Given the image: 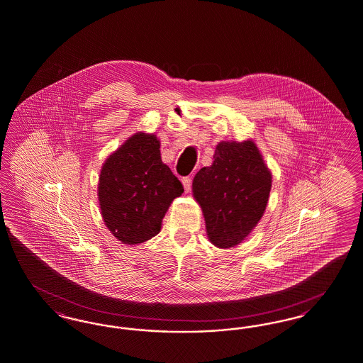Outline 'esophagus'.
Segmentation results:
<instances>
[{
    "label": "esophagus",
    "mask_w": 363,
    "mask_h": 363,
    "mask_svg": "<svg viewBox=\"0 0 363 363\" xmlns=\"http://www.w3.org/2000/svg\"><path fill=\"white\" fill-rule=\"evenodd\" d=\"M182 185H184V188H185V191H189L190 186H191V179H190L189 177H184V178H182Z\"/></svg>",
    "instance_id": "1"
}]
</instances>
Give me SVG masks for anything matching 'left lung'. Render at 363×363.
<instances>
[{
	"mask_svg": "<svg viewBox=\"0 0 363 363\" xmlns=\"http://www.w3.org/2000/svg\"><path fill=\"white\" fill-rule=\"evenodd\" d=\"M273 175L254 140H223L213 162L193 178L209 242L218 248L242 243L259 223L269 201Z\"/></svg>",
	"mask_w": 363,
	"mask_h": 363,
	"instance_id": "1",
	"label": "left lung"
}]
</instances>
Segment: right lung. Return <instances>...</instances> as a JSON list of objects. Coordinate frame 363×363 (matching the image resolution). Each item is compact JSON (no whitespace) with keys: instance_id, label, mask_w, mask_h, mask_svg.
Listing matches in <instances>:
<instances>
[{"instance_id":"obj_1","label":"right lung","mask_w":363,"mask_h":363,"mask_svg":"<svg viewBox=\"0 0 363 363\" xmlns=\"http://www.w3.org/2000/svg\"><path fill=\"white\" fill-rule=\"evenodd\" d=\"M160 148L157 135L136 132L102 163L97 190L102 220L123 245L158 235L169 206L184 193Z\"/></svg>"}]
</instances>
